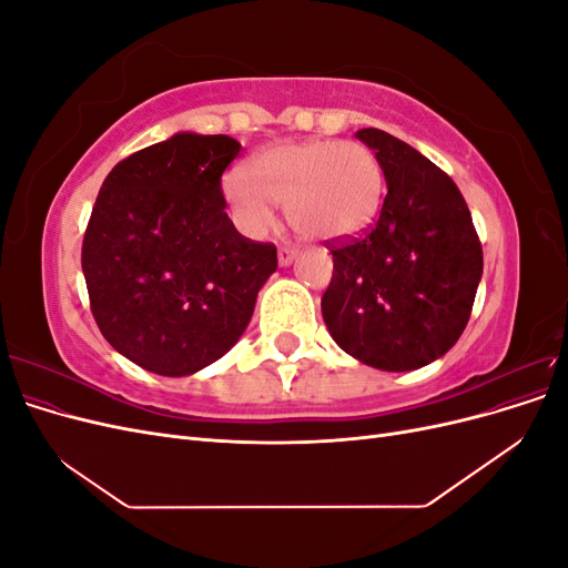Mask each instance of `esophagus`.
I'll list each match as a JSON object with an SVG mask.
<instances>
[{"label": "esophagus", "mask_w": 568, "mask_h": 568, "mask_svg": "<svg viewBox=\"0 0 568 568\" xmlns=\"http://www.w3.org/2000/svg\"><path fill=\"white\" fill-rule=\"evenodd\" d=\"M296 255H298V248H294V246H282V248H280V253H277V257H280V265H282V267L291 265V263L296 261Z\"/></svg>", "instance_id": "34e87169"}]
</instances>
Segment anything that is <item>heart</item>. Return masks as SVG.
I'll return each mask as SVG.
<instances>
[{
  "label": "heart",
  "instance_id": "heart-1",
  "mask_svg": "<svg viewBox=\"0 0 568 568\" xmlns=\"http://www.w3.org/2000/svg\"><path fill=\"white\" fill-rule=\"evenodd\" d=\"M222 194L239 227L267 232L286 205L288 222L307 239L334 242L372 225L384 201V170L359 142L313 140L277 144L248 163V175L230 173Z\"/></svg>",
  "mask_w": 568,
  "mask_h": 568
}]
</instances>
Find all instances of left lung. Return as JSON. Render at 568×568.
<instances>
[{
  "instance_id": "left-lung-1",
  "label": "left lung",
  "mask_w": 568,
  "mask_h": 568,
  "mask_svg": "<svg viewBox=\"0 0 568 568\" xmlns=\"http://www.w3.org/2000/svg\"><path fill=\"white\" fill-rule=\"evenodd\" d=\"M355 136L376 153L388 192L372 230L329 244L334 274L322 317L359 363L419 369L467 326L484 251L467 201L438 165L384 130Z\"/></svg>"
}]
</instances>
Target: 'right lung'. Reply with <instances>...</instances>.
I'll use <instances>...</instances> for the list:
<instances>
[{"instance_id":"1","label":"right lung","mask_w":568,"mask_h":568,"mask_svg":"<svg viewBox=\"0 0 568 568\" xmlns=\"http://www.w3.org/2000/svg\"><path fill=\"white\" fill-rule=\"evenodd\" d=\"M242 144L178 132L120 161L82 239L97 326L153 374L189 376L225 355L251 322L277 248L236 232L220 178Z\"/></svg>"}]
</instances>
